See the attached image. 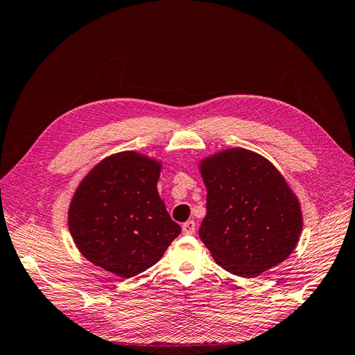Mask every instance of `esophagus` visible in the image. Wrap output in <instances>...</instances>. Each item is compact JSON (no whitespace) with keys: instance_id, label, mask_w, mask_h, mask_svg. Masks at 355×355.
<instances>
[{"instance_id":"1","label":"esophagus","mask_w":355,"mask_h":355,"mask_svg":"<svg viewBox=\"0 0 355 355\" xmlns=\"http://www.w3.org/2000/svg\"><path fill=\"white\" fill-rule=\"evenodd\" d=\"M194 231H196V223L193 222V220H188V222H185L182 225V232L185 235H191V234H194Z\"/></svg>"}]
</instances>
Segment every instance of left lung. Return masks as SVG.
Instances as JSON below:
<instances>
[{
  "mask_svg": "<svg viewBox=\"0 0 355 355\" xmlns=\"http://www.w3.org/2000/svg\"><path fill=\"white\" fill-rule=\"evenodd\" d=\"M207 216L199 235L218 266L254 278L293 252L302 231L301 205L264 156L234 147L199 164Z\"/></svg>",
  "mask_w": 355,
  "mask_h": 355,
  "instance_id": "1",
  "label": "left lung"
}]
</instances>
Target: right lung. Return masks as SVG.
Returning <instances> with one entry per match:
<instances>
[{
	"instance_id": "obj_1",
	"label": "right lung",
	"mask_w": 355,
	"mask_h": 355,
	"mask_svg": "<svg viewBox=\"0 0 355 355\" xmlns=\"http://www.w3.org/2000/svg\"><path fill=\"white\" fill-rule=\"evenodd\" d=\"M159 161L128 150L105 157L78 184L68 226L80 254L132 278L159 261L180 234L157 193Z\"/></svg>"
}]
</instances>
